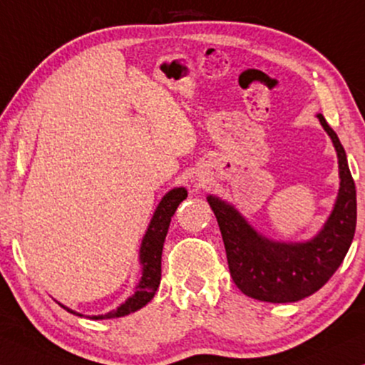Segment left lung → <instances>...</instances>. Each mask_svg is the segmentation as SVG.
Here are the masks:
<instances>
[{"instance_id":"1","label":"left lung","mask_w":365,"mask_h":365,"mask_svg":"<svg viewBox=\"0 0 365 365\" xmlns=\"http://www.w3.org/2000/svg\"><path fill=\"white\" fill-rule=\"evenodd\" d=\"M317 118L337 151L341 187L331 216L311 241H271L231 204L207 196L221 229L232 281L246 296L257 301L296 302L317 292L342 264L356 232V184L349 171L346 151L322 114Z\"/></svg>"}]
</instances>
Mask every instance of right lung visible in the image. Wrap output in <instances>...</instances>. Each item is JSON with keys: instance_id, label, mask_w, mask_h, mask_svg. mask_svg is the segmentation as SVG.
Segmentation results:
<instances>
[{"instance_id": "right-lung-1", "label": "right lung", "mask_w": 365, "mask_h": 365, "mask_svg": "<svg viewBox=\"0 0 365 365\" xmlns=\"http://www.w3.org/2000/svg\"><path fill=\"white\" fill-rule=\"evenodd\" d=\"M186 197H187L186 189L174 187L161 199V202L158 204L151 222H149L148 231L143 237L141 249H139V262H141L143 266V274H141V281H139L136 286V292H134L126 302L121 304L116 311L103 314V316H93L91 319L99 321V319H113V317L128 316V314L136 312L138 309L146 306V304L154 297V294H156L159 287V282H161V254H163L164 239H166L169 224H171V217L174 216V212H176L179 204H181ZM59 306L66 309L68 312L81 316L79 312L71 311L69 307H64L63 304H59Z\"/></svg>"}]
</instances>
